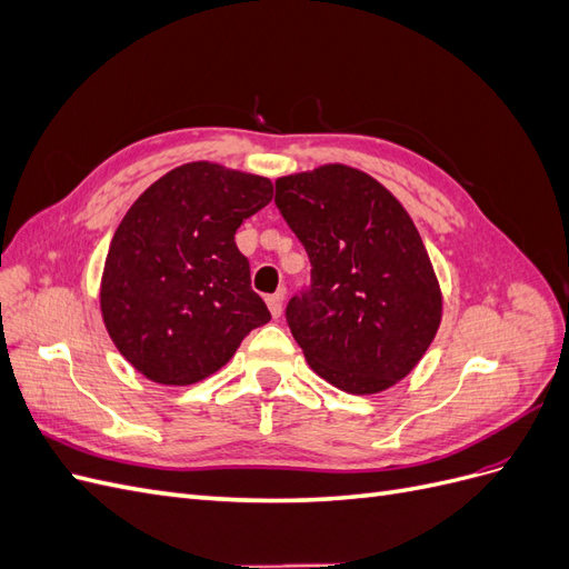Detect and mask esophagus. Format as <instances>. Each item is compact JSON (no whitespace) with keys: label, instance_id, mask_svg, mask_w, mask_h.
<instances>
[{"label":"esophagus","instance_id":"obj_1","mask_svg":"<svg viewBox=\"0 0 569 569\" xmlns=\"http://www.w3.org/2000/svg\"><path fill=\"white\" fill-rule=\"evenodd\" d=\"M282 301H284V289H278V291H274V295H270V297L266 299L272 318H280V316H282Z\"/></svg>","mask_w":569,"mask_h":569}]
</instances>
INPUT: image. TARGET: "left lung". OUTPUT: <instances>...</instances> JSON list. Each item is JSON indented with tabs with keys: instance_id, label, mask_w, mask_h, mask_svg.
Segmentation results:
<instances>
[{
	"instance_id": "8db88e82",
	"label": "left lung",
	"mask_w": 569,
	"mask_h": 569,
	"mask_svg": "<svg viewBox=\"0 0 569 569\" xmlns=\"http://www.w3.org/2000/svg\"><path fill=\"white\" fill-rule=\"evenodd\" d=\"M274 203L311 258V284L284 311L308 366L349 393L403 380L439 330L441 289L399 199L330 163L280 178Z\"/></svg>"
}]
</instances>
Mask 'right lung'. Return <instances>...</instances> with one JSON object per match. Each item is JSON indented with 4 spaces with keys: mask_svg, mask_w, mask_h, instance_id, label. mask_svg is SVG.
I'll return each instance as SVG.
<instances>
[{
    "mask_svg": "<svg viewBox=\"0 0 569 569\" xmlns=\"http://www.w3.org/2000/svg\"><path fill=\"white\" fill-rule=\"evenodd\" d=\"M272 199V182L194 161L137 199L111 239L101 316L116 349L159 385L220 370L270 320L234 232Z\"/></svg>",
    "mask_w": 569,
    "mask_h": 569,
    "instance_id": "right-lung-1",
    "label": "right lung"
}]
</instances>
